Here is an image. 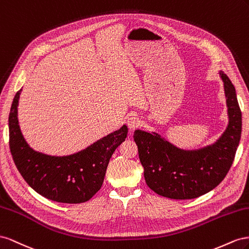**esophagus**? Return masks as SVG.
Returning a JSON list of instances; mask_svg holds the SVG:
<instances>
[{"instance_id":"34e87169","label":"esophagus","mask_w":249,"mask_h":249,"mask_svg":"<svg viewBox=\"0 0 249 249\" xmlns=\"http://www.w3.org/2000/svg\"><path fill=\"white\" fill-rule=\"evenodd\" d=\"M127 125H128L129 129L134 130V129H137L138 127L141 126V120L136 116L129 117L128 119H127Z\"/></svg>"}]
</instances>
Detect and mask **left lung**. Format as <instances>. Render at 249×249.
I'll list each match as a JSON object with an SVG mask.
<instances>
[{
	"mask_svg": "<svg viewBox=\"0 0 249 249\" xmlns=\"http://www.w3.org/2000/svg\"><path fill=\"white\" fill-rule=\"evenodd\" d=\"M220 75L224 82L230 121L214 145L186 151L155 132L134 131L133 140L146 183L156 194L171 199L197 198L216 188L230 171L241 138L242 113L235 87L223 72Z\"/></svg>",
	"mask_w": 249,
	"mask_h": 249,
	"instance_id": "left-lung-1",
	"label": "left lung"
}]
</instances>
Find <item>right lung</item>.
I'll return each instance as SVG.
<instances>
[{"label": "right lung", "instance_id": "obj_1", "mask_svg": "<svg viewBox=\"0 0 249 249\" xmlns=\"http://www.w3.org/2000/svg\"><path fill=\"white\" fill-rule=\"evenodd\" d=\"M20 90L14 96L8 120L10 152L20 175L34 191L50 200L62 203L89 200L102 187L111 155L127 137V126L78 153L42 154L30 148L20 132L18 120Z\"/></svg>", "mask_w": 249, "mask_h": 249}]
</instances>
